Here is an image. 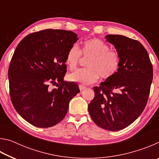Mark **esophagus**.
<instances>
[{
	"label": "esophagus",
	"mask_w": 159,
	"mask_h": 159,
	"mask_svg": "<svg viewBox=\"0 0 159 159\" xmlns=\"http://www.w3.org/2000/svg\"><path fill=\"white\" fill-rule=\"evenodd\" d=\"M85 88H86V87L85 86H84V85H79V89H80V91H82V90H83L85 89Z\"/></svg>",
	"instance_id": "34e87169"
}]
</instances>
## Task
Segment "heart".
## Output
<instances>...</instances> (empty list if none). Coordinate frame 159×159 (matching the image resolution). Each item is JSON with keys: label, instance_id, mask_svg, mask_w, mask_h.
I'll list each match as a JSON object with an SVG mask.
<instances>
[{"label": "heart", "instance_id": "obj_1", "mask_svg": "<svg viewBox=\"0 0 159 159\" xmlns=\"http://www.w3.org/2000/svg\"><path fill=\"white\" fill-rule=\"evenodd\" d=\"M105 43L99 39H90L83 43L81 51L76 45L69 48L65 63L69 69H74L79 62L80 52L90 57L86 63L88 68L79 69L68 75L70 81L88 85L96 82L99 76L108 79L114 76L119 67V58L116 52L109 50Z\"/></svg>", "mask_w": 159, "mask_h": 159}]
</instances>
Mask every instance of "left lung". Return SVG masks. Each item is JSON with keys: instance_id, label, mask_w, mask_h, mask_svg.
I'll list each match as a JSON object with an SVG mask.
<instances>
[{"instance_id": "8db88e82", "label": "left lung", "mask_w": 159, "mask_h": 159, "mask_svg": "<svg viewBox=\"0 0 159 159\" xmlns=\"http://www.w3.org/2000/svg\"><path fill=\"white\" fill-rule=\"evenodd\" d=\"M114 45L119 67L114 76L94 87L95 97L88 104L92 120L99 127L118 131L130 125L144 111L153 79L147 51L140 43L122 35H107Z\"/></svg>"}]
</instances>
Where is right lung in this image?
I'll return each instance as SVG.
<instances>
[{
    "label": "right lung",
    "mask_w": 159,
    "mask_h": 159,
    "mask_svg": "<svg viewBox=\"0 0 159 159\" xmlns=\"http://www.w3.org/2000/svg\"><path fill=\"white\" fill-rule=\"evenodd\" d=\"M78 40L71 31L45 29L27 35L16 48L8 69L10 98L30 124L39 128L57 124L80 92L76 83L63 80L66 55ZM50 83L57 88L50 90Z\"/></svg>",
    "instance_id": "add662e5"
}]
</instances>
